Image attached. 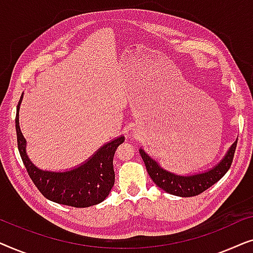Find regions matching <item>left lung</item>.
<instances>
[{
	"mask_svg": "<svg viewBox=\"0 0 253 253\" xmlns=\"http://www.w3.org/2000/svg\"><path fill=\"white\" fill-rule=\"evenodd\" d=\"M236 145L237 139L229 147L222 160L216 166H214L213 168L202 172H195V174L191 175H178L175 174V172L166 170L161 167L158 161L152 159L143 148H139V153L141 155V159L144 160L145 166H146L148 175L159 188L174 196L193 197L204 192L223 177L228 169L230 168L231 162H233Z\"/></svg>",
	"mask_w": 253,
	"mask_h": 253,
	"instance_id": "obj_1",
	"label": "left lung"
}]
</instances>
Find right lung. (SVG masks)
Instances as JSON below:
<instances>
[{"mask_svg": "<svg viewBox=\"0 0 253 253\" xmlns=\"http://www.w3.org/2000/svg\"><path fill=\"white\" fill-rule=\"evenodd\" d=\"M23 95L24 93L16 113L17 143L23 164L38 190L51 202L72 207H89L103 202L115 182L113 159L116 148L124 141V136L106 143L77 167L65 171L43 170L38 168L26 153V140L19 126Z\"/></svg>", "mask_w": 253, "mask_h": 253, "instance_id": "right-lung-1", "label": "right lung"}]
</instances>
